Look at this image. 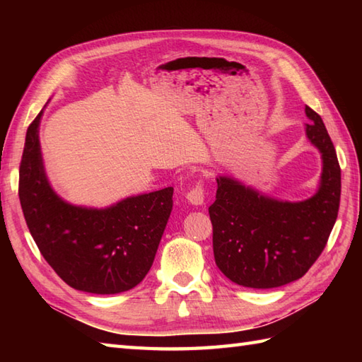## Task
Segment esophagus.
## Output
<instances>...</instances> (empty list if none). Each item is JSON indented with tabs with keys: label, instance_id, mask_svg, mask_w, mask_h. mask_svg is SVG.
I'll return each mask as SVG.
<instances>
[{
	"label": "esophagus",
	"instance_id": "obj_1",
	"mask_svg": "<svg viewBox=\"0 0 362 362\" xmlns=\"http://www.w3.org/2000/svg\"><path fill=\"white\" fill-rule=\"evenodd\" d=\"M205 196H206V191L204 188L202 182H197L196 185L187 193L188 202L193 204V205H204L205 204Z\"/></svg>",
	"mask_w": 362,
	"mask_h": 362
}]
</instances>
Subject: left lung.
I'll list each match as a JSON object with an SVG mask.
<instances>
[{
  "label": "left lung",
  "instance_id": "left-lung-1",
  "mask_svg": "<svg viewBox=\"0 0 362 362\" xmlns=\"http://www.w3.org/2000/svg\"><path fill=\"white\" fill-rule=\"evenodd\" d=\"M306 135L324 160L320 188L308 201L280 202L219 177L209 206L213 252L227 279L245 288H279L316 263L339 211L341 166L324 121L306 105Z\"/></svg>",
  "mask_w": 362,
  "mask_h": 362
}]
</instances>
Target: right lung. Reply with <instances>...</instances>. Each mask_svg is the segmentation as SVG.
<instances>
[{
    "instance_id": "1",
    "label": "right lung",
    "mask_w": 362,
    "mask_h": 362,
    "mask_svg": "<svg viewBox=\"0 0 362 362\" xmlns=\"http://www.w3.org/2000/svg\"><path fill=\"white\" fill-rule=\"evenodd\" d=\"M42 113L28 127L18 180L23 214L38 250L74 289L118 294L135 288L156 258L174 188L129 197L104 210L64 202L43 171L38 143Z\"/></svg>"
}]
</instances>
